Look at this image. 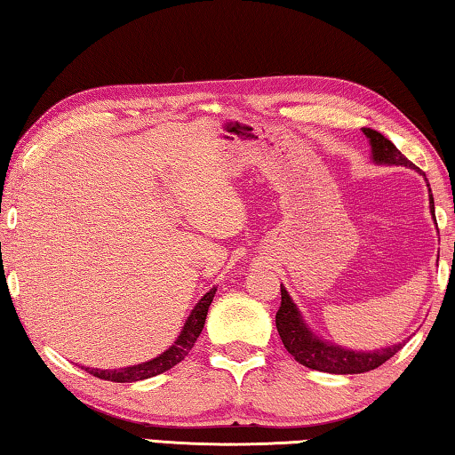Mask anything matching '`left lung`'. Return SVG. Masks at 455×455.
<instances>
[{"instance_id": "left-lung-1", "label": "left lung", "mask_w": 455, "mask_h": 455, "mask_svg": "<svg viewBox=\"0 0 455 455\" xmlns=\"http://www.w3.org/2000/svg\"><path fill=\"white\" fill-rule=\"evenodd\" d=\"M361 130H363V134L369 138V144H371V158L375 164L407 166V168H413V171H418L423 179H426V174H423L419 168L411 163V160H407L403 154L395 148V144L391 142L389 138H385L381 132H377V130H371V128H361ZM429 209H431V214L435 212L434 196L431 195H429ZM275 323H276V331H279L284 349L295 357V361H299V363L305 367L317 369V371H325V373L351 375V373L371 371V369H377L379 365H383L385 361L394 357L395 353L405 345V341H402L377 351H353V349L341 347V345L323 341L321 337L315 335L313 331L307 327V323L301 317V311H299L297 305L292 303V299L289 297V292L283 284H281V307L279 311H276Z\"/></svg>"}]
</instances>
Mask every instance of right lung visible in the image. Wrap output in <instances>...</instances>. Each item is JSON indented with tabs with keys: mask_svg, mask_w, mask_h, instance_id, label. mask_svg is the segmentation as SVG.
I'll use <instances>...</instances> for the list:
<instances>
[{
	"mask_svg": "<svg viewBox=\"0 0 455 455\" xmlns=\"http://www.w3.org/2000/svg\"><path fill=\"white\" fill-rule=\"evenodd\" d=\"M214 292H217V287H212L203 299H200L195 309L190 311L187 323H184L179 339H176V341L164 353H160L158 357L146 361V363L132 365V367L114 369V371L112 369H94V367H86V371L90 375L98 377V379H106V381H114V383H132V381L148 379V377L160 375V373L168 371V369H172L176 363H180V361L188 355V351L192 347H195L200 331H203V327H204L206 313H209V307L212 303Z\"/></svg>",
	"mask_w": 455,
	"mask_h": 455,
	"instance_id": "right-lung-1",
	"label": "right lung"
}]
</instances>
